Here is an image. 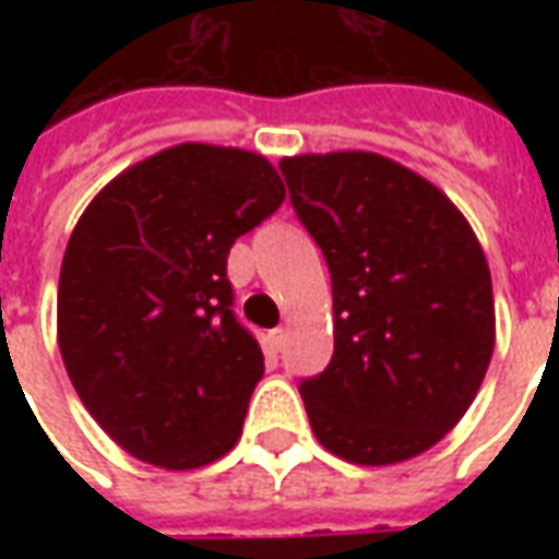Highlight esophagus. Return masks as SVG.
Listing matches in <instances>:
<instances>
[{
	"instance_id": "34e87169",
	"label": "esophagus",
	"mask_w": 559,
	"mask_h": 559,
	"mask_svg": "<svg viewBox=\"0 0 559 559\" xmlns=\"http://www.w3.org/2000/svg\"><path fill=\"white\" fill-rule=\"evenodd\" d=\"M266 341H269V347L278 353L281 347H284V341H287V329H284V326L272 329V332H269V335H266Z\"/></svg>"
}]
</instances>
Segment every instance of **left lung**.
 I'll use <instances>...</instances> for the list:
<instances>
[{
	"label": "left lung",
	"instance_id": "left-lung-1",
	"mask_svg": "<svg viewBox=\"0 0 559 559\" xmlns=\"http://www.w3.org/2000/svg\"><path fill=\"white\" fill-rule=\"evenodd\" d=\"M305 230L332 275L335 353L305 380L323 449L362 467L428 452L455 428L491 365V269L449 197L377 152L281 158Z\"/></svg>",
	"mask_w": 559,
	"mask_h": 559
}]
</instances>
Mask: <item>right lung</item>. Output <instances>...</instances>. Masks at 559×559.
Instances as JSON below:
<instances>
[{"instance_id":"obj_1","label":"right lung","mask_w":559,"mask_h":559,"mask_svg":"<svg viewBox=\"0 0 559 559\" xmlns=\"http://www.w3.org/2000/svg\"><path fill=\"white\" fill-rule=\"evenodd\" d=\"M284 194L257 152L179 143L131 164L80 215L56 341L83 407L128 455L197 469L242 437L263 353L230 311L227 254Z\"/></svg>"}]
</instances>
